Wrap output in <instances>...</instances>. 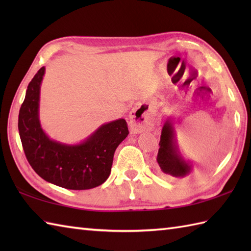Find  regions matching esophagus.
<instances>
[{
    "label": "esophagus",
    "instance_id": "34e87169",
    "mask_svg": "<svg viewBox=\"0 0 251 251\" xmlns=\"http://www.w3.org/2000/svg\"><path fill=\"white\" fill-rule=\"evenodd\" d=\"M151 123L146 113H142L140 110L134 109L129 114V127L130 131L134 134H139V132L150 128Z\"/></svg>",
    "mask_w": 251,
    "mask_h": 251
}]
</instances>
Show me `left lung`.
<instances>
[{
    "label": "left lung",
    "mask_w": 251,
    "mask_h": 251,
    "mask_svg": "<svg viewBox=\"0 0 251 251\" xmlns=\"http://www.w3.org/2000/svg\"><path fill=\"white\" fill-rule=\"evenodd\" d=\"M156 161L164 174L175 178L185 177L192 170V165L185 162L179 152L175 128L170 119L166 121L162 129Z\"/></svg>",
    "instance_id": "left-lung-1"
}]
</instances>
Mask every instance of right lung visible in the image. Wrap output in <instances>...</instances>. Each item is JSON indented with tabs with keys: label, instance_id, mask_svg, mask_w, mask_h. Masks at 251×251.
I'll use <instances>...</instances> for the list:
<instances>
[{
	"label": "right lung",
	"instance_id": "right-lung-1",
	"mask_svg": "<svg viewBox=\"0 0 251 251\" xmlns=\"http://www.w3.org/2000/svg\"><path fill=\"white\" fill-rule=\"evenodd\" d=\"M42 67L28 85L19 111L18 129L31 167L47 182L69 190H88L109 178L116 148L129 134L124 119L101 125L79 145L51 140L39 120Z\"/></svg>",
	"mask_w": 251,
	"mask_h": 251
}]
</instances>
